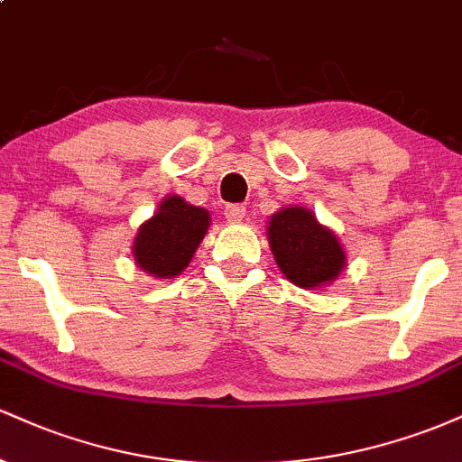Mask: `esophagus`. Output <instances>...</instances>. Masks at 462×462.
Wrapping results in <instances>:
<instances>
[{"label": "esophagus", "mask_w": 462, "mask_h": 462, "mask_svg": "<svg viewBox=\"0 0 462 462\" xmlns=\"http://www.w3.org/2000/svg\"><path fill=\"white\" fill-rule=\"evenodd\" d=\"M224 215H226V219L230 221V224H238V221H243V217H245V206L227 204Z\"/></svg>", "instance_id": "esophagus-1"}]
</instances>
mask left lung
Masks as SVG:
<instances>
[{
    "instance_id": "8db88e82",
    "label": "left lung",
    "mask_w": 462,
    "mask_h": 462,
    "mask_svg": "<svg viewBox=\"0 0 462 462\" xmlns=\"http://www.w3.org/2000/svg\"><path fill=\"white\" fill-rule=\"evenodd\" d=\"M267 238L280 272L301 289L330 284L346 267V252L337 235L301 206L272 215Z\"/></svg>"
}]
</instances>
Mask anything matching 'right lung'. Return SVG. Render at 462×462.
I'll return each instance as SVG.
<instances>
[{
    "label": "right lung",
    "mask_w": 462,
    "mask_h": 462,
    "mask_svg": "<svg viewBox=\"0 0 462 462\" xmlns=\"http://www.w3.org/2000/svg\"><path fill=\"white\" fill-rule=\"evenodd\" d=\"M208 226V210L187 204L180 195H169L136 232L134 263L153 278H176L189 267Z\"/></svg>",
    "instance_id": "obj_1"
}]
</instances>
